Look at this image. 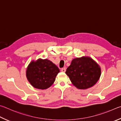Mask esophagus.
Returning <instances> with one entry per match:
<instances>
[{"label": "esophagus", "mask_w": 121, "mask_h": 121, "mask_svg": "<svg viewBox=\"0 0 121 121\" xmlns=\"http://www.w3.org/2000/svg\"><path fill=\"white\" fill-rule=\"evenodd\" d=\"M61 71L63 72H65V71H66V69L62 68V69H61Z\"/></svg>", "instance_id": "34e87169"}]
</instances>
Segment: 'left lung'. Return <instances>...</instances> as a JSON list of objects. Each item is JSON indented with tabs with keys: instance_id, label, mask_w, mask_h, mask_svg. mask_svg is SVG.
Instances as JSON below:
<instances>
[{
	"instance_id": "1",
	"label": "left lung",
	"mask_w": 121,
	"mask_h": 121,
	"mask_svg": "<svg viewBox=\"0 0 121 121\" xmlns=\"http://www.w3.org/2000/svg\"><path fill=\"white\" fill-rule=\"evenodd\" d=\"M66 74L74 86L80 89H86L94 86L100 78V67L90 57L74 59Z\"/></svg>"
}]
</instances>
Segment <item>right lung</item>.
<instances>
[{
	"instance_id": "add662e5",
	"label": "right lung",
	"mask_w": 121,
	"mask_h": 121,
	"mask_svg": "<svg viewBox=\"0 0 121 121\" xmlns=\"http://www.w3.org/2000/svg\"><path fill=\"white\" fill-rule=\"evenodd\" d=\"M59 69L48 59L32 62L26 69V77L33 87L46 89L54 83Z\"/></svg>"
}]
</instances>
